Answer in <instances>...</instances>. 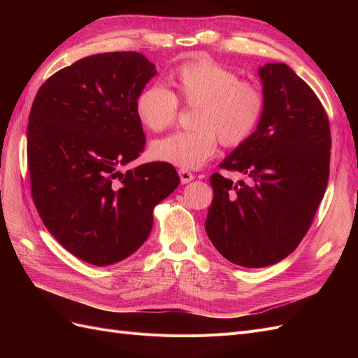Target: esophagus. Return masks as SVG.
<instances>
[{"label": "esophagus", "instance_id": "1", "mask_svg": "<svg viewBox=\"0 0 358 358\" xmlns=\"http://www.w3.org/2000/svg\"><path fill=\"white\" fill-rule=\"evenodd\" d=\"M179 176H180V182L182 183H189L194 179V175L187 169H180L179 170Z\"/></svg>", "mask_w": 358, "mask_h": 358}]
</instances>
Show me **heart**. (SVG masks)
<instances>
[{
	"instance_id": "1",
	"label": "heart",
	"mask_w": 358,
	"mask_h": 358,
	"mask_svg": "<svg viewBox=\"0 0 358 358\" xmlns=\"http://www.w3.org/2000/svg\"><path fill=\"white\" fill-rule=\"evenodd\" d=\"M173 92L159 83L140 91L134 110L146 128L162 131L175 124L178 100L196 106L191 119L194 127L150 145V155L182 169L204 166L218 150V142L236 148L254 134L266 109L262 86L241 80L239 74L213 61L187 62L170 74Z\"/></svg>"
}]
</instances>
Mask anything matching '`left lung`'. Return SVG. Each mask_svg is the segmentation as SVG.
<instances>
[{
    "instance_id": "1",
    "label": "left lung",
    "mask_w": 358,
    "mask_h": 358,
    "mask_svg": "<svg viewBox=\"0 0 358 358\" xmlns=\"http://www.w3.org/2000/svg\"><path fill=\"white\" fill-rule=\"evenodd\" d=\"M266 109L254 134L210 176L213 200L206 233L218 252L249 268L272 266L305 237L330 170V125L308 83L284 62L258 69Z\"/></svg>"
}]
</instances>
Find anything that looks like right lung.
<instances>
[{"instance_id":"1","label":"right lung","mask_w":358,"mask_h":358,"mask_svg":"<svg viewBox=\"0 0 358 358\" xmlns=\"http://www.w3.org/2000/svg\"><path fill=\"white\" fill-rule=\"evenodd\" d=\"M155 74L138 52L99 53L50 76L32 103V200L50 234L90 264L136 252L152 230L155 206L180 182L169 162L119 170L145 148L134 101Z\"/></svg>"}]
</instances>
